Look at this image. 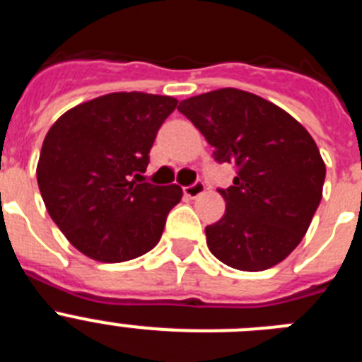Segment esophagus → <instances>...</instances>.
<instances>
[{
	"mask_svg": "<svg viewBox=\"0 0 362 362\" xmlns=\"http://www.w3.org/2000/svg\"><path fill=\"white\" fill-rule=\"evenodd\" d=\"M183 192L187 197H190V199H196V197H199L201 194H204V183L203 181H196V183L190 185V187H185Z\"/></svg>",
	"mask_w": 362,
	"mask_h": 362,
	"instance_id": "34e87169",
	"label": "esophagus"
}]
</instances>
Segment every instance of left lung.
<instances>
[{"label":"left lung","instance_id":"8db88e82","mask_svg":"<svg viewBox=\"0 0 362 362\" xmlns=\"http://www.w3.org/2000/svg\"><path fill=\"white\" fill-rule=\"evenodd\" d=\"M233 163L232 187L219 190L225 216L206 226V245L235 270L263 272L303 241L322 197L326 166L308 130L277 105L239 88L194 95L177 107Z\"/></svg>","mask_w":362,"mask_h":362}]
</instances>
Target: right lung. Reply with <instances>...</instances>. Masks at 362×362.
<instances>
[{
  "label": "right lung",
  "instance_id": "1",
  "mask_svg": "<svg viewBox=\"0 0 362 362\" xmlns=\"http://www.w3.org/2000/svg\"><path fill=\"white\" fill-rule=\"evenodd\" d=\"M170 95L112 92L63 114L45 136L36 175L49 216L70 245L99 263H123L158 245L177 185L141 183Z\"/></svg>",
  "mask_w": 362,
  "mask_h": 362
}]
</instances>
